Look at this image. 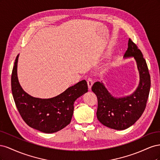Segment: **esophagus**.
Returning <instances> with one entry per match:
<instances>
[{"instance_id": "esophagus-1", "label": "esophagus", "mask_w": 160, "mask_h": 160, "mask_svg": "<svg viewBox=\"0 0 160 160\" xmlns=\"http://www.w3.org/2000/svg\"><path fill=\"white\" fill-rule=\"evenodd\" d=\"M93 80H92L91 78H89L88 79V88L89 89L91 88V87H92V85H93Z\"/></svg>"}]
</instances>
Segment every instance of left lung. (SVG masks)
Listing matches in <instances>:
<instances>
[{
    "label": "left lung",
    "mask_w": 160,
    "mask_h": 160,
    "mask_svg": "<svg viewBox=\"0 0 160 160\" xmlns=\"http://www.w3.org/2000/svg\"><path fill=\"white\" fill-rule=\"evenodd\" d=\"M123 57H133L139 71V83L132 94L115 98L99 81L91 88L98 100L97 118L105 126L117 130L129 128L141 117L146 107L151 86L146 61L141 51L130 38Z\"/></svg>",
    "instance_id": "left-lung-1"
}]
</instances>
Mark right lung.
Segmentation results:
<instances>
[{
    "mask_svg": "<svg viewBox=\"0 0 160 160\" xmlns=\"http://www.w3.org/2000/svg\"><path fill=\"white\" fill-rule=\"evenodd\" d=\"M18 55L11 75V89L14 103L25 122L31 128L46 133L58 132L71 121L75 101L88 91L85 80L72 85L60 95L50 99L33 98L22 89L17 77Z\"/></svg>",
    "mask_w": 160,
    "mask_h": 160,
    "instance_id": "add662e5",
    "label": "right lung"
}]
</instances>
